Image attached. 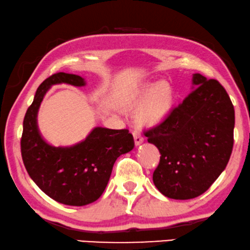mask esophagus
Here are the masks:
<instances>
[{
  "label": "esophagus",
  "instance_id": "1",
  "mask_svg": "<svg viewBox=\"0 0 250 250\" xmlns=\"http://www.w3.org/2000/svg\"><path fill=\"white\" fill-rule=\"evenodd\" d=\"M133 140H135L136 146H139L140 144L144 143V138L138 131H133Z\"/></svg>",
  "mask_w": 250,
  "mask_h": 250
}]
</instances>
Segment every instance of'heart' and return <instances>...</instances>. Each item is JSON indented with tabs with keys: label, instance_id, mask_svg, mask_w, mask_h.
<instances>
[{
	"label": "heart",
	"instance_id": "heart-1",
	"mask_svg": "<svg viewBox=\"0 0 250 250\" xmlns=\"http://www.w3.org/2000/svg\"><path fill=\"white\" fill-rule=\"evenodd\" d=\"M143 103L138 111L137 118L141 125H152L163 121L173 106V92L165 82H158L140 93L131 106H138Z\"/></svg>",
	"mask_w": 250,
	"mask_h": 250
}]
</instances>
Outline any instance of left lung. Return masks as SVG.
Segmentation results:
<instances>
[{"label": "left lung", "mask_w": 250, "mask_h": 250, "mask_svg": "<svg viewBox=\"0 0 250 250\" xmlns=\"http://www.w3.org/2000/svg\"><path fill=\"white\" fill-rule=\"evenodd\" d=\"M192 84L183 102L145 132L162 155L154 184L174 200L203 194L225 170L233 147L234 109L228 93L201 74H193Z\"/></svg>", "instance_id": "8db88e82"}]
</instances>
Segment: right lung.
<instances>
[{
	"label": "right lung",
	"instance_id": "add662e5",
	"mask_svg": "<svg viewBox=\"0 0 250 250\" xmlns=\"http://www.w3.org/2000/svg\"><path fill=\"white\" fill-rule=\"evenodd\" d=\"M62 83L86 84L83 77L67 73L54 74L40 84L24 115L21 155L29 176L43 193L66 206L83 207L102 195L117 158L132 150L135 143L126 129L96 126L73 146L48 144L40 135L37 115L48 89Z\"/></svg>",
	"mask_w": 250,
	"mask_h": 250
}]
</instances>
